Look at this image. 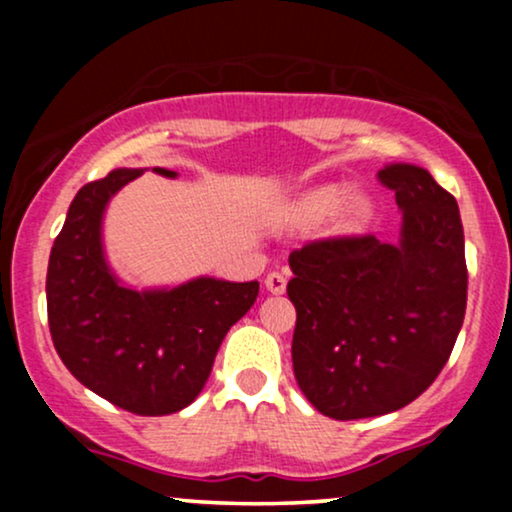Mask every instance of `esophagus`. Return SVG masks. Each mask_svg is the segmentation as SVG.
I'll use <instances>...</instances> for the list:
<instances>
[{"instance_id":"1","label":"esophagus","mask_w":512,"mask_h":512,"mask_svg":"<svg viewBox=\"0 0 512 512\" xmlns=\"http://www.w3.org/2000/svg\"><path fill=\"white\" fill-rule=\"evenodd\" d=\"M264 284H267L269 293H274V296H281V293L286 291V276L281 272H269L267 279H264Z\"/></svg>"}]
</instances>
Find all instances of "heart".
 Listing matches in <instances>:
<instances>
[{"mask_svg":"<svg viewBox=\"0 0 512 512\" xmlns=\"http://www.w3.org/2000/svg\"><path fill=\"white\" fill-rule=\"evenodd\" d=\"M375 214V202L368 192L349 190L344 182H330L305 192L286 209L291 226H317L332 216L334 231L342 236L363 231Z\"/></svg>","mask_w":512,"mask_h":512,"instance_id":"1","label":"heart"}]
</instances>
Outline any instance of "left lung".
Listing matches in <instances>:
<instances>
[{
	"instance_id": "left-lung-1",
	"label": "left lung",
	"mask_w": 512,
	"mask_h": 512,
	"mask_svg": "<svg viewBox=\"0 0 512 512\" xmlns=\"http://www.w3.org/2000/svg\"><path fill=\"white\" fill-rule=\"evenodd\" d=\"M378 178L402 211L395 243L317 240L289 257L293 375L308 402L337 421L414 402L448 363L467 308L455 197L411 163H390Z\"/></svg>"
}]
</instances>
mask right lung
I'll list each match as a JSON object with an SVG mask.
<instances>
[{"label":"right lung","mask_w":512,"mask_h":512,"mask_svg":"<svg viewBox=\"0 0 512 512\" xmlns=\"http://www.w3.org/2000/svg\"><path fill=\"white\" fill-rule=\"evenodd\" d=\"M144 168H117L76 192L48 264V320L69 373L115 407L142 416L185 409L202 392L228 330L255 303L257 281L197 276L134 289L108 264V202ZM163 178L175 170L154 168Z\"/></svg>","instance_id":"right-lung-1"}]
</instances>
